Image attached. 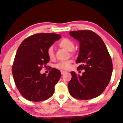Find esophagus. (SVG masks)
I'll return each instance as SVG.
<instances>
[{
	"label": "esophagus",
	"mask_w": 123,
	"mask_h": 123,
	"mask_svg": "<svg viewBox=\"0 0 123 123\" xmlns=\"http://www.w3.org/2000/svg\"><path fill=\"white\" fill-rule=\"evenodd\" d=\"M66 72V71H64V70H61V73L62 74H64V73H65Z\"/></svg>",
	"instance_id": "1"
}]
</instances>
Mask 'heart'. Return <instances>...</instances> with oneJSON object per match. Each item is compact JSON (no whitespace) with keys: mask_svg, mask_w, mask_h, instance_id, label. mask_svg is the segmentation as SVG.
<instances>
[{"mask_svg":"<svg viewBox=\"0 0 123 123\" xmlns=\"http://www.w3.org/2000/svg\"><path fill=\"white\" fill-rule=\"evenodd\" d=\"M59 46L63 48V49H66L68 51H72L74 47V44L73 42L71 40L67 39V38H65L61 41L59 43ZM47 54L48 57L50 60H53L54 58V51L53 47L51 46L47 49ZM70 63H71L70 61L60 62L55 65V68L60 69L66 70L70 67Z\"/></svg>","mask_w":123,"mask_h":123,"instance_id":"b5f03b06","label":"heart"}]
</instances>
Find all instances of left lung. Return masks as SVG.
I'll use <instances>...</instances> for the list:
<instances>
[{
	"label": "left lung",
	"instance_id": "obj_1",
	"mask_svg": "<svg viewBox=\"0 0 123 123\" xmlns=\"http://www.w3.org/2000/svg\"><path fill=\"white\" fill-rule=\"evenodd\" d=\"M69 35L79 42L76 62L81 64L77 70H84L81 75L70 72V94L79 99L96 98L104 92L111 80L113 65L108 49L102 39L91 31H72Z\"/></svg>",
	"mask_w": 123,
	"mask_h": 123
}]
</instances>
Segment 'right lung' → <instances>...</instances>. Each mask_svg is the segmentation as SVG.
<instances>
[{"label": "right lung", "mask_w": 123, "mask_h": 123, "mask_svg": "<svg viewBox=\"0 0 123 123\" xmlns=\"http://www.w3.org/2000/svg\"><path fill=\"white\" fill-rule=\"evenodd\" d=\"M61 37L55 33H37L25 39L18 47L12 72L17 88L26 99L39 102L53 95L61 73L55 68L48 75L40 70L50 61L47 49Z\"/></svg>", "instance_id": "obj_1"}]
</instances>
